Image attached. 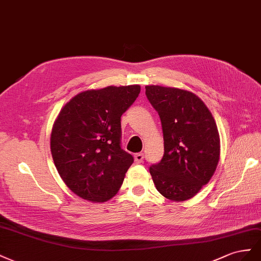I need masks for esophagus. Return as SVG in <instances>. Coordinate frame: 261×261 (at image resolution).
Wrapping results in <instances>:
<instances>
[{
  "instance_id": "obj_1",
  "label": "esophagus",
  "mask_w": 261,
  "mask_h": 261,
  "mask_svg": "<svg viewBox=\"0 0 261 261\" xmlns=\"http://www.w3.org/2000/svg\"><path fill=\"white\" fill-rule=\"evenodd\" d=\"M135 160L137 163H142L144 160V155L143 153H138L135 155Z\"/></svg>"
}]
</instances>
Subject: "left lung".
I'll list each match as a JSON object with an SVG mask.
<instances>
[{"label": "left lung", "mask_w": 261, "mask_h": 261, "mask_svg": "<svg viewBox=\"0 0 261 261\" xmlns=\"http://www.w3.org/2000/svg\"><path fill=\"white\" fill-rule=\"evenodd\" d=\"M158 111L164 155L150 173L156 189L172 201L196 196L210 181L220 160V136L210 110L193 93L175 87L145 86Z\"/></svg>", "instance_id": "8db88e82"}]
</instances>
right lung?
I'll use <instances>...</instances> for the list:
<instances>
[{"label":"right lung","mask_w":261,"mask_h":261,"mask_svg":"<svg viewBox=\"0 0 261 261\" xmlns=\"http://www.w3.org/2000/svg\"><path fill=\"white\" fill-rule=\"evenodd\" d=\"M140 85L108 86L77 94L61 109L50 147L68 187L92 202L113 198L133 156L121 148V116L138 98Z\"/></svg>","instance_id":"right-lung-1"}]
</instances>
